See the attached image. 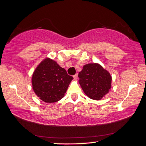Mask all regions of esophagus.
<instances>
[{
    "label": "esophagus",
    "instance_id": "esophagus-1",
    "mask_svg": "<svg viewBox=\"0 0 146 146\" xmlns=\"http://www.w3.org/2000/svg\"><path fill=\"white\" fill-rule=\"evenodd\" d=\"M77 77H78V74L76 73V74H75V75H73V78H74V79H76L77 78Z\"/></svg>",
    "mask_w": 146,
    "mask_h": 146
}]
</instances>
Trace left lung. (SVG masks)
Segmentation results:
<instances>
[{
    "label": "left lung",
    "instance_id": "1",
    "mask_svg": "<svg viewBox=\"0 0 146 146\" xmlns=\"http://www.w3.org/2000/svg\"><path fill=\"white\" fill-rule=\"evenodd\" d=\"M79 84L84 92L91 99L98 100L111 87V76L99 64H88L78 73Z\"/></svg>",
    "mask_w": 146,
    "mask_h": 146
}]
</instances>
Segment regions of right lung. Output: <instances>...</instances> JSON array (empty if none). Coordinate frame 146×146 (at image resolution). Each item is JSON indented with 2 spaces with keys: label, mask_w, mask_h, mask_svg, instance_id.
Segmentation results:
<instances>
[{
  "label": "right lung",
  "mask_w": 146,
  "mask_h": 146,
  "mask_svg": "<svg viewBox=\"0 0 146 146\" xmlns=\"http://www.w3.org/2000/svg\"><path fill=\"white\" fill-rule=\"evenodd\" d=\"M73 79L55 61L46 58L35 70L31 82L37 97L44 102L53 103L64 97Z\"/></svg>",
  "instance_id": "add662e5"
}]
</instances>
